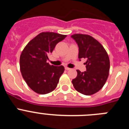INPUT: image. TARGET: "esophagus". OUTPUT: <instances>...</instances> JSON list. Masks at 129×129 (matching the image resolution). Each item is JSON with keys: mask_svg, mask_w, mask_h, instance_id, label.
I'll list each match as a JSON object with an SVG mask.
<instances>
[{"mask_svg": "<svg viewBox=\"0 0 129 129\" xmlns=\"http://www.w3.org/2000/svg\"><path fill=\"white\" fill-rule=\"evenodd\" d=\"M65 70H71V68H68V67H65Z\"/></svg>", "mask_w": 129, "mask_h": 129, "instance_id": "esophagus-1", "label": "esophagus"}]
</instances>
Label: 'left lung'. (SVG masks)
<instances>
[{"label": "left lung", "instance_id": "obj_1", "mask_svg": "<svg viewBox=\"0 0 129 129\" xmlns=\"http://www.w3.org/2000/svg\"><path fill=\"white\" fill-rule=\"evenodd\" d=\"M71 37L78 45L79 60L86 59V70H77V77L72 80L74 87L84 95L95 94L104 86L109 76V55L103 46L90 35L74 34Z\"/></svg>", "mask_w": 129, "mask_h": 129}]
</instances>
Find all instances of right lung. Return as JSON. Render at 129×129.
<instances>
[{
  "mask_svg": "<svg viewBox=\"0 0 129 129\" xmlns=\"http://www.w3.org/2000/svg\"><path fill=\"white\" fill-rule=\"evenodd\" d=\"M67 35L42 32L28 43L20 57V68L27 85L37 94H46L57 87L63 66L50 65L49 54Z\"/></svg>",
  "mask_w": 129,
  "mask_h": 129,
  "instance_id": "obj_1",
  "label": "right lung"
}]
</instances>
